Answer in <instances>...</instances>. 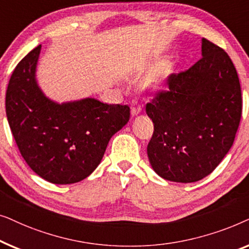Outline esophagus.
Returning a JSON list of instances; mask_svg holds the SVG:
<instances>
[{"label": "esophagus", "mask_w": 249, "mask_h": 249, "mask_svg": "<svg viewBox=\"0 0 249 249\" xmlns=\"http://www.w3.org/2000/svg\"><path fill=\"white\" fill-rule=\"evenodd\" d=\"M141 112H142V105L139 104L137 101L132 102L131 103V114L135 117V115H138Z\"/></svg>", "instance_id": "1"}]
</instances>
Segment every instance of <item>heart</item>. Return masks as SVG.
Returning <instances> with one entry per match:
<instances>
[{"instance_id": "obj_1", "label": "heart", "mask_w": 249, "mask_h": 249, "mask_svg": "<svg viewBox=\"0 0 249 249\" xmlns=\"http://www.w3.org/2000/svg\"><path fill=\"white\" fill-rule=\"evenodd\" d=\"M160 83H161V80H160V78H158V77H152L151 80H149L148 85H149V86H151V87H156V86H159Z\"/></svg>"}]
</instances>
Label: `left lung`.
<instances>
[{
	"label": "left lung",
	"instance_id": "obj_1",
	"mask_svg": "<svg viewBox=\"0 0 249 249\" xmlns=\"http://www.w3.org/2000/svg\"><path fill=\"white\" fill-rule=\"evenodd\" d=\"M168 84V90L146 105L154 124L149 163L169 181H198L233 144L243 107L239 78L229 55L202 38V59L185 72L171 74Z\"/></svg>",
	"mask_w": 249,
	"mask_h": 249
}]
</instances>
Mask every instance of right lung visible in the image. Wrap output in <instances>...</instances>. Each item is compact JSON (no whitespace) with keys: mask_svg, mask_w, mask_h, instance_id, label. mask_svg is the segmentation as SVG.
<instances>
[{"mask_svg":"<svg viewBox=\"0 0 249 249\" xmlns=\"http://www.w3.org/2000/svg\"><path fill=\"white\" fill-rule=\"evenodd\" d=\"M42 45L27 54L10 78L6 118L29 168L56 185L79 182L100 164L108 142L130 118L128 105L94 97L57 102L44 94L36 79Z\"/></svg>","mask_w":249,"mask_h":249,"instance_id":"right-lung-1","label":"right lung"}]
</instances>
